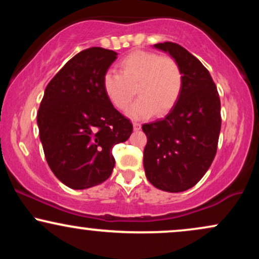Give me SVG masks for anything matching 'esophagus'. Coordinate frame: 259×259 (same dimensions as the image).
<instances>
[{
    "instance_id": "1",
    "label": "esophagus",
    "mask_w": 259,
    "mask_h": 259,
    "mask_svg": "<svg viewBox=\"0 0 259 259\" xmlns=\"http://www.w3.org/2000/svg\"><path fill=\"white\" fill-rule=\"evenodd\" d=\"M133 126H134V130H135V132H139V130L141 129V124L138 123V121H134Z\"/></svg>"
}]
</instances>
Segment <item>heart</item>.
<instances>
[{"instance_id": "1", "label": "heart", "mask_w": 259, "mask_h": 259, "mask_svg": "<svg viewBox=\"0 0 259 259\" xmlns=\"http://www.w3.org/2000/svg\"><path fill=\"white\" fill-rule=\"evenodd\" d=\"M120 74L105 73L102 89L109 102L124 111L134 96V88L139 99L127 109L134 119H142L156 114H165L175 106L183 91V72L173 58L160 57L150 51L130 52L119 62Z\"/></svg>"}]
</instances>
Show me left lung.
<instances>
[{
    "instance_id": "1",
    "label": "left lung",
    "mask_w": 259,
    "mask_h": 259,
    "mask_svg": "<svg viewBox=\"0 0 259 259\" xmlns=\"http://www.w3.org/2000/svg\"><path fill=\"white\" fill-rule=\"evenodd\" d=\"M183 72V91L163 119L144 124L147 136L144 168L157 189L181 192L206 174L217 153L221 133V99L204 65L180 45L156 44Z\"/></svg>"
}]
</instances>
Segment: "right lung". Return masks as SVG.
<instances>
[{"instance_id":"right-lung-1","label":"right lung","mask_w":259,"mask_h":259,"mask_svg":"<svg viewBox=\"0 0 259 259\" xmlns=\"http://www.w3.org/2000/svg\"><path fill=\"white\" fill-rule=\"evenodd\" d=\"M117 52L91 47L79 52L45 90L37 126L53 174L74 190L96 186L111 177L112 148L133 133V124L106 97L102 78Z\"/></svg>"}]
</instances>
